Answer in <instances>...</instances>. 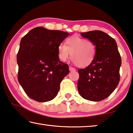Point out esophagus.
I'll return each instance as SVG.
<instances>
[{
  "label": "esophagus",
  "mask_w": 133,
  "mask_h": 133,
  "mask_svg": "<svg viewBox=\"0 0 133 133\" xmlns=\"http://www.w3.org/2000/svg\"><path fill=\"white\" fill-rule=\"evenodd\" d=\"M69 70H70V71H74L76 70V69L75 68H73V67L70 66L69 67Z\"/></svg>",
  "instance_id": "obj_1"
}]
</instances>
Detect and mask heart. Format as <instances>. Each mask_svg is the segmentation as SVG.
Segmentation results:
<instances>
[{"mask_svg":"<svg viewBox=\"0 0 133 133\" xmlns=\"http://www.w3.org/2000/svg\"><path fill=\"white\" fill-rule=\"evenodd\" d=\"M71 54V58L78 67H85L90 64L95 58L96 46L93 42L78 36H73L66 40L65 44L58 46V57L65 62Z\"/></svg>","mask_w":133,"mask_h":133,"instance_id":"heart-1","label":"heart"}]
</instances>
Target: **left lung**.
Segmentation results:
<instances>
[{"mask_svg": "<svg viewBox=\"0 0 133 133\" xmlns=\"http://www.w3.org/2000/svg\"><path fill=\"white\" fill-rule=\"evenodd\" d=\"M82 36L93 42L96 55L91 63L78 69L77 89L85 100L99 102L106 98L117 86L121 64L116 40L100 30L81 33Z\"/></svg>", "mask_w": 133, "mask_h": 133, "instance_id": "left-lung-1", "label": "left lung"}]
</instances>
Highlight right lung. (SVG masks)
I'll return each instance as SVG.
<instances>
[{
  "mask_svg": "<svg viewBox=\"0 0 133 133\" xmlns=\"http://www.w3.org/2000/svg\"><path fill=\"white\" fill-rule=\"evenodd\" d=\"M70 34L43 27L22 37L17 55L18 81L29 97L46 102L57 96L69 66L60 61L58 46Z\"/></svg>",
  "mask_w": 133,
  "mask_h": 133,
  "instance_id": "1",
  "label": "right lung"
}]
</instances>
